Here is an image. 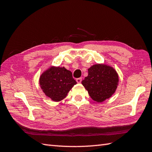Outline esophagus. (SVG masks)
<instances>
[{
    "mask_svg": "<svg viewBox=\"0 0 152 152\" xmlns=\"http://www.w3.org/2000/svg\"><path fill=\"white\" fill-rule=\"evenodd\" d=\"M76 82H77V83H81V82H82V78H77V79H76Z\"/></svg>",
    "mask_w": 152,
    "mask_h": 152,
    "instance_id": "obj_1",
    "label": "esophagus"
}]
</instances>
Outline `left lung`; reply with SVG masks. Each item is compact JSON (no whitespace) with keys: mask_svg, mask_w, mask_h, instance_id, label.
Wrapping results in <instances>:
<instances>
[{"mask_svg":"<svg viewBox=\"0 0 152 152\" xmlns=\"http://www.w3.org/2000/svg\"><path fill=\"white\" fill-rule=\"evenodd\" d=\"M118 82V74L114 69L106 64H96L88 69V76L82 83L93 101L102 102L114 94Z\"/></svg>","mask_w":152,"mask_h":152,"instance_id":"8db88e82","label":"left lung"}]
</instances>
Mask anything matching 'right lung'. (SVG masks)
<instances>
[{
  "mask_svg": "<svg viewBox=\"0 0 152 152\" xmlns=\"http://www.w3.org/2000/svg\"><path fill=\"white\" fill-rule=\"evenodd\" d=\"M43 92L52 101L59 102L76 84L72 74L64 67L51 66L41 74L39 80Z\"/></svg>",
  "mask_w": 152,
  "mask_h": 152,
  "instance_id": "add662e5",
  "label": "right lung"
}]
</instances>
